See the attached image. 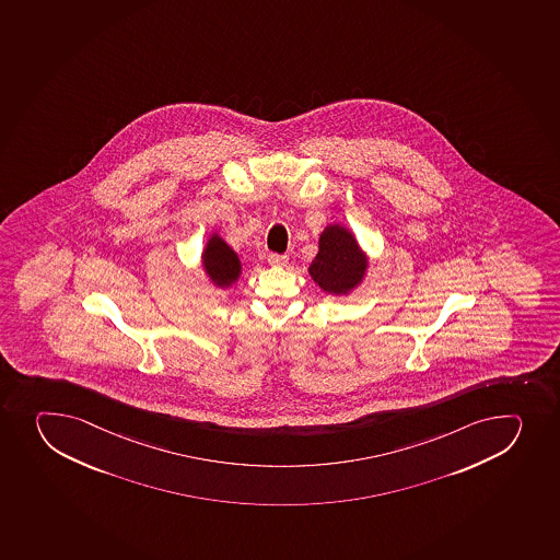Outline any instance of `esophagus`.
Instances as JSON below:
<instances>
[{
    "instance_id": "1",
    "label": "esophagus",
    "mask_w": 560,
    "mask_h": 560,
    "mask_svg": "<svg viewBox=\"0 0 560 560\" xmlns=\"http://www.w3.org/2000/svg\"><path fill=\"white\" fill-rule=\"evenodd\" d=\"M289 257L287 255L270 254L268 255V265L271 266H283L287 265Z\"/></svg>"
}]
</instances>
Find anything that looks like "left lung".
Listing matches in <instances>:
<instances>
[{
	"label": "left lung",
	"mask_w": 560,
	"mask_h": 560,
	"mask_svg": "<svg viewBox=\"0 0 560 560\" xmlns=\"http://www.w3.org/2000/svg\"><path fill=\"white\" fill-rule=\"evenodd\" d=\"M366 270L354 235L339 224L328 226L319 238V252L312 260V279L328 294H347L360 283Z\"/></svg>",
	"instance_id": "8db88e82"
}]
</instances>
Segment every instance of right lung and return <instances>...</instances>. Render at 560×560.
I'll return each mask as SVG.
<instances>
[{"label":"right lung","mask_w":560,"mask_h":560,"mask_svg":"<svg viewBox=\"0 0 560 560\" xmlns=\"http://www.w3.org/2000/svg\"><path fill=\"white\" fill-rule=\"evenodd\" d=\"M202 259L208 276L217 287H230L233 281H237L241 273L237 254L219 235L210 238Z\"/></svg>","instance_id":"add662e5"}]
</instances>
